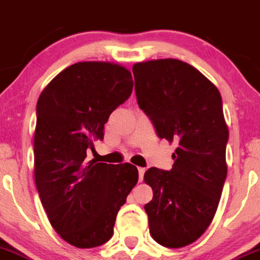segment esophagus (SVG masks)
I'll return each instance as SVG.
<instances>
[{"label":"esophagus","mask_w":260,"mask_h":260,"mask_svg":"<svg viewBox=\"0 0 260 260\" xmlns=\"http://www.w3.org/2000/svg\"><path fill=\"white\" fill-rule=\"evenodd\" d=\"M138 171H139V181H143V176H144L145 169L144 167H139V169H138Z\"/></svg>","instance_id":"1"}]
</instances>
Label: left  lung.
Instances as JSON below:
<instances>
[{"mask_svg": "<svg viewBox=\"0 0 260 260\" xmlns=\"http://www.w3.org/2000/svg\"><path fill=\"white\" fill-rule=\"evenodd\" d=\"M138 105L158 138L177 145L170 171L152 169L145 204L149 231L166 248H182L211 224L227 176L229 128L218 89L199 70L175 58L133 66Z\"/></svg>", "mask_w": 260, "mask_h": 260, "instance_id": "left-lung-1", "label": "left lung"}]
</instances>
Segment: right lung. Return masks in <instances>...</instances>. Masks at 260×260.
Returning <instances> with one entry per match:
<instances>
[{
	"label": "right lung",
	"mask_w": 260,
	"mask_h": 260,
	"mask_svg": "<svg viewBox=\"0 0 260 260\" xmlns=\"http://www.w3.org/2000/svg\"><path fill=\"white\" fill-rule=\"evenodd\" d=\"M132 73L112 62L69 66L37 103L34 179L49 222L66 243L95 248L113 235L116 216L137 185L130 163L86 162L108 117L133 91Z\"/></svg>",
	"instance_id": "add662e5"
}]
</instances>
